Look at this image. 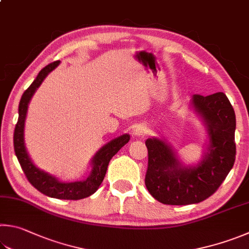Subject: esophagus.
I'll return each mask as SVG.
<instances>
[{
  "mask_svg": "<svg viewBox=\"0 0 249 249\" xmlns=\"http://www.w3.org/2000/svg\"><path fill=\"white\" fill-rule=\"evenodd\" d=\"M147 134V126L144 124H138L134 129V135L136 137H143Z\"/></svg>",
  "mask_w": 249,
  "mask_h": 249,
  "instance_id": "obj_1",
  "label": "esophagus"
}]
</instances>
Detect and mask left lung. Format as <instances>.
Returning a JSON list of instances; mask_svg holds the SVG:
<instances>
[{"mask_svg": "<svg viewBox=\"0 0 249 249\" xmlns=\"http://www.w3.org/2000/svg\"><path fill=\"white\" fill-rule=\"evenodd\" d=\"M192 105L205 122L209 136L208 152L199 164L185 166L163 140H146L148 169L144 184L151 196L164 205L185 206L209 198L235 161L236 119L228 97L223 92L207 97L194 94Z\"/></svg>", "mask_w": 249, "mask_h": 249, "instance_id": "1", "label": "left lung"}]
</instances>
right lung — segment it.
<instances>
[{
  "label": "right lung",
  "mask_w": 249,
  "mask_h": 249,
  "mask_svg": "<svg viewBox=\"0 0 249 249\" xmlns=\"http://www.w3.org/2000/svg\"><path fill=\"white\" fill-rule=\"evenodd\" d=\"M58 64H60V61H55L43 67L39 71L34 83L22 93L19 107H18V121L14 130V150L27 179L29 180V183L36 189H38L40 193L44 194V195L52 198H57V199L78 200L89 197L93 193H96L99 186L101 185L103 178H105L107 165H109L112 157L116 155L117 151L129 142V135H122V136L111 140L110 142L105 144L96 153V156L91 160L92 170L90 172L88 178H86L85 180L63 183L54 176L48 174L47 172L38 169L33 163L25 147L24 127L27 109H28L29 101L31 97L34 96L36 90L42 84L43 79L47 77L50 71H52Z\"/></svg>",
  "instance_id": "1"
}]
</instances>
